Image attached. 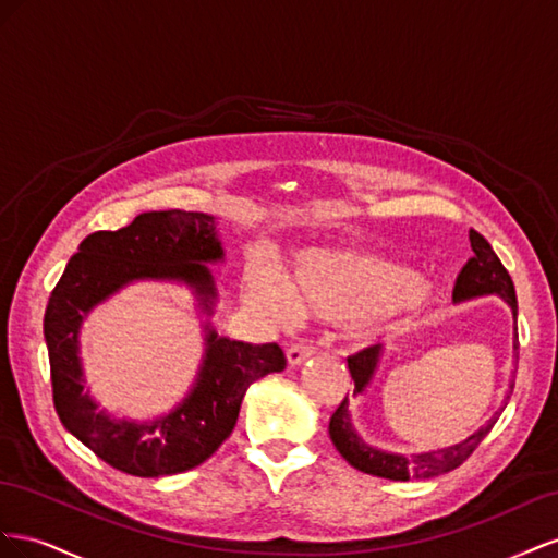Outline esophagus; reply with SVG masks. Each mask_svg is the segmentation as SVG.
I'll use <instances>...</instances> for the list:
<instances>
[{
  "label": "esophagus",
  "mask_w": 558,
  "mask_h": 558,
  "mask_svg": "<svg viewBox=\"0 0 558 558\" xmlns=\"http://www.w3.org/2000/svg\"><path fill=\"white\" fill-rule=\"evenodd\" d=\"M315 353V348L308 345V343H296V345H290L288 348V362L290 367H301L306 360H311Z\"/></svg>",
  "instance_id": "34e87169"
}]
</instances>
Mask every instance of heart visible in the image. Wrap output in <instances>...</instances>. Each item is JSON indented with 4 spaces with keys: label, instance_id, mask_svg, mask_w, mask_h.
<instances>
[{
    "label": "heart",
    "instance_id": "heart-1",
    "mask_svg": "<svg viewBox=\"0 0 558 558\" xmlns=\"http://www.w3.org/2000/svg\"><path fill=\"white\" fill-rule=\"evenodd\" d=\"M245 294L278 323H290L304 311L320 320L345 323L357 341H374L423 313L437 290L411 266L380 254L306 247L290 259L284 278L266 264H250Z\"/></svg>",
    "mask_w": 558,
    "mask_h": 558
}]
</instances>
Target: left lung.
Returning a JSON list of instances; mask_svg holds the SVG:
<instances>
[{"label": "left lung", "mask_w": 558, "mask_h": 558, "mask_svg": "<svg viewBox=\"0 0 558 558\" xmlns=\"http://www.w3.org/2000/svg\"><path fill=\"white\" fill-rule=\"evenodd\" d=\"M470 245L474 257L463 266L460 276L456 280V290H453V301L456 304H463V301L476 299V296H486V294H496L500 296L505 304L512 311V320H514V337H512V353L514 360H519V333H517V292H514V282L509 278L505 266L500 264L498 254L493 252L486 238L476 231H470ZM386 348L384 345H372L364 348L362 353L350 355L348 357V369L350 376L355 380V390L353 397H360L367 392V388L374 384V376L384 362ZM514 390V372L512 378H509V390L505 392L502 407L493 413V416L465 437L463 441L451 444V447L444 449H433V451H416V453H392L386 449H378L374 444L362 437L360 429L355 427L353 421V411L348 407V397L341 402V407L333 411V416L329 421V437L331 444L337 447V451L345 458L348 465H353L355 470L364 474H374V476H384V480L392 482H407V480H429V476H439L444 472H451L458 465H463V460L480 447V441L490 433V427L496 425L498 416L502 409L507 407L509 395Z\"/></svg>", "instance_id": "left-lung-1"}]
</instances>
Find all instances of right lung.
<instances>
[{"instance_id":"obj_1","label":"right lung","mask_w":558,"mask_h":558,"mask_svg":"<svg viewBox=\"0 0 558 558\" xmlns=\"http://www.w3.org/2000/svg\"><path fill=\"white\" fill-rule=\"evenodd\" d=\"M225 262L217 217L151 210L129 227L95 231L68 262L44 313L53 404L70 435L105 463L133 476H168L205 463L233 433L254 380L282 372L278 343L235 341L213 325L219 290L210 266ZM135 281H174L197 299L204 322V357L183 402L149 422L117 420L85 388L77 333L85 317Z\"/></svg>"}]
</instances>
